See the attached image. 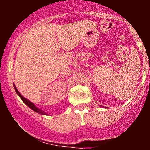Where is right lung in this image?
Segmentation results:
<instances>
[{"mask_svg":"<svg viewBox=\"0 0 150 150\" xmlns=\"http://www.w3.org/2000/svg\"><path fill=\"white\" fill-rule=\"evenodd\" d=\"M14 88H15V92H16L17 94H18V96L20 97V99H22V101H23V102L25 103V104L26 105H27V106H28L29 107H30V108H31V109L33 110V111H35V112L39 113V114L46 115V113L45 112H44V111H42V110L40 109V108H38L37 107V106H35V105H34V104H33V103L31 102V101H29L28 99H26V98L24 97L23 96H22V94H20V93L18 92V89H17L16 87H15V85H14Z\"/></svg>","mask_w":150,"mask_h":150,"instance_id":"obj_1","label":"right lung"}]
</instances>
